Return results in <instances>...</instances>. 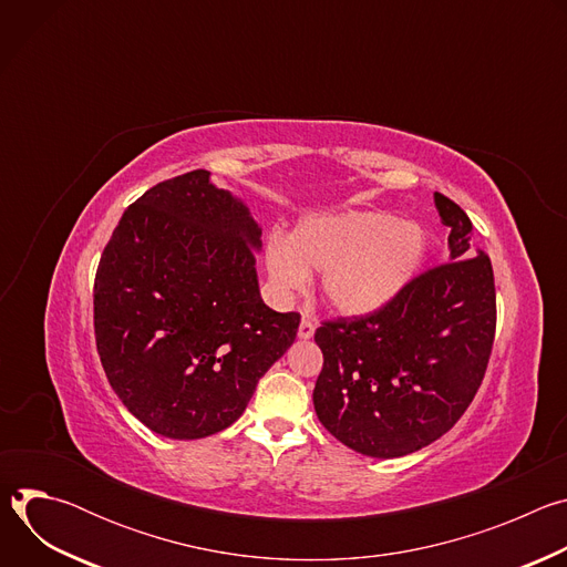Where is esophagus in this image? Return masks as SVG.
<instances>
[{"label":"esophagus","instance_id":"34e87169","mask_svg":"<svg viewBox=\"0 0 567 567\" xmlns=\"http://www.w3.org/2000/svg\"><path fill=\"white\" fill-rule=\"evenodd\" d=\"M313 330H316L313 322H311L309 318H302V320H300V328H298V339H302V341L311 339V337H313Z\"/></svg>","mask_w":567,"mask_h":567}]
</instances>
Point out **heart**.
Masks as SVG:
<instances>
[{"label":"heart","instance_id":"b5f03b06","mask_svg":"<svg viewBox=\"0 0 567 567\" xmlns=\"http://www.w3.org/2000/svg\"><path fill=\"white\" fill-rule=\"evenodd\" d=\"M429 235L417 221L379 210L305 217L291 235L274 230L265 245L271 287L291 296L320 274V296L341 316L388 307L420 274Z\"/></svg>","mask_w":567,"mask_h":567}]
</instances>
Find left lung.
<instances>
[{"instance_id":"left-lung-1","label":"left lung","mask_w":567,"mask_h":567,"mask_svg":"<svg viewBox=\"0 0 567 567\" xmlns=\"http://www.w3.org/2000/svg\"><path fill=\"white\" fill-rule=\"evenodd\" d=\"M449 226V262L417 276L370 316L328 320L313 341L322 370L313 409L348 449L401 457L440 440L464 415L487 370L496 332L489 256L473 247V224L435 193Z\"/></svg>"}]
</instances>
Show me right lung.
Returning a JSON list of instances; mask_svg holds the SVG:
<instances>
[{"label":"right lung","mask_w":567,"mask_h":567,"mask_svg":"<svg viewBox=\"0 0 567 567\" xmlns=\"http://www.w3.org/2000/svg\"><path fill=\"white\" fill-rule=\"evenodd\" d=\"M260 235L208 171L156 184L114 228L94 282L96 348L150 431L202 440L228 429L296 341L300 316L260 296Z\"/></svg>","instance_id":"1"}]
</instances>
